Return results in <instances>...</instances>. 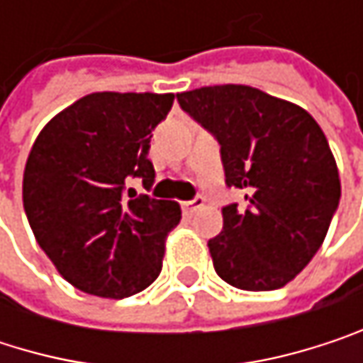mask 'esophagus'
<instances>
[{"label": "esophagus", "instance_id": "esophagus-1", "mask_svg": "<svg viewBox=\"0 0 363 363\" xmlns=\"http://www.w3.org/2000/svg\"><path fill=\"white\" fill-rule=\"evenodd\" d=\"M203 203H206V199H203L201 195H197V197H193V199H189V201L182 203V212H184V214H193V212H197Z\"/></svg>", "mask_w": 363, "mask_h": 363}]
</instances>
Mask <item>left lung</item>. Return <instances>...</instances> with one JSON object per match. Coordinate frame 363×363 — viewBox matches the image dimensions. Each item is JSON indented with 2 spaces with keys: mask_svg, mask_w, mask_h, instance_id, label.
<instances>
[{
  "mask_svg": "<svg viewBox=\"0 0 363 363\" xmlns=\"http://www.w3.org/2000/svg\"><path fill=\"white\" fill-rule=\"evenodd\" d=\"M182 111L220 145L227 186L248 208H223L208 242L220 279L240 290H277L320 250L338 208L340 179L326 134L294 103L250 86H206L177 94Z\"/></svg>",
  "mask_w": 363,
  "mask_h": 363,
  "instance_id": "1",
  "label": "left lung"
}]
</instances>
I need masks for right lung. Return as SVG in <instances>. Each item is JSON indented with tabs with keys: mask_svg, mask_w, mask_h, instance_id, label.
<instances>
[{
	"mask_svg": "<svg viewBox=\"0 0 363 363\" xmlns=\"http://www.w3.org/2000/svg\"><path fill=\"white\" fill-rule=\"evenodd\" d=\"M174 94L94 92L52 117L35 138L23 203L37 244L77 290L125 298L151 286L181 206L125 191L155 181L151 132Z\"/></svg>",
	"mask_w": 363,
	"mask_h": 363,
	"instance_id": "obj_1",
	"label": "right lung"
}]
</instances>
